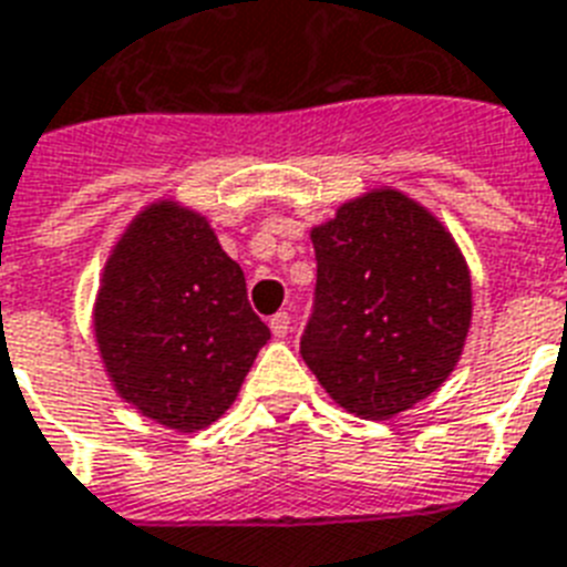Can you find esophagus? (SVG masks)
Here are the masks:
<instances>
[{"label": "esophagus", "instance_id": "1", "mask_svg": "<svg viewBox=\"0 0 567 567\" xmlns=\"http://www.w3.org/2000/svg\"><path fill=\"white\" fill-rule=\"evenodd\" d=\"M270 331H274V338H285V334L291 331V315H288V311H279V315L270 317Z\"/></svg>", "mask_w": 567, "mask_h": 567}]
</instances>
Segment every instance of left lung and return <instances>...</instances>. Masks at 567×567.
I'll list each match as a JSON object with an SVG mask.
<instances>
[{
    "instance_id": "8db88e82",
    "label": "left lung",
    "mask_w": 567,
    "mask_h": 567,
    "mask_svg": "<svg viewBox=\"0 0 567 567\" xmlns=\"http://www.w3.org/2000/svg\"><path fill=\"white\" fill-rule=\"evenodd\" d=\"M311 244L315 315L299 352L326 393L390 419L443 388L472 326V276L449 229L402 192L372 188Z\"/></svg>"
}]
</instances>
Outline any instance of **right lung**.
<instances>
[{
    "instance_id": "1",
    "label": "right lung",
    "mask_w": 567,
    "mask_h": 567,
    "mask_svg": "<svg viewBox=\"0 0 567 567\" xmlns=\"http://www.w3.org/2000/svg\"><path fill=\"white\" fill-rule=\"evenodd\" d=\"M92 326L116 393L179 434L224 416L270 340L209 220L174 200L145 206L124 229Z\"/></svg>"
}]
</instances>
